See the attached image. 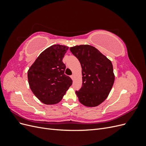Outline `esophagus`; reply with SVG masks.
Instances as JSON below:
<instances>
[{"label": "esophagus", "mask_w": 146, "mask_h": 146, "mask_svg": "<svg viewBox=\"0 0 146 146\" xmlns=\"http://www.w3.org/2000/svg\"><path fill=\"white\" fill-rule=\"evenodd\" d=\"M74 75L73 74V75H72V76H70V78H71L72 79V80H74Z\"/></svg>", "instance_id": "34e87169"}]
</instances>
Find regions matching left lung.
<instances>
[{"label": "left lung", "instance_id": "left-lung-1", "mask_svg": "<svg viewBox=\"0 0 146 146\" xmlns=\"http://www.w3.org/2000/svg\"><path fill=\"white\" fill-rule=\"evenodd\" d=\"M70 50L80 61L82 69V85L76 91L78 100L87 107H96L107 99L113 85L111 61L90 45L76 46Z\"/></svg>", "mask_w": 146, "mask_h": 146}]
</instances>
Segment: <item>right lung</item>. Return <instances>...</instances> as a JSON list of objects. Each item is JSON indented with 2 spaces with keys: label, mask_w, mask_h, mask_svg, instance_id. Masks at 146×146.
Masks as SVG:
<instances>
[{
  "label": "right lung",
  "mask_w": 146,
  "mask_h": 146,
  "mask_svg": "<svg viewBox=\"0 0 146 146\" xmlns=\"http://www.w3.org/2000/svg\"><path fill=\"white\" fill-rule=\"evenodd\" d=\"M68 47L53 45L41 54L28 70L31 90L42 103L54 105L62 99L72 80L64 74L63 58Z\"/></svg>",
  "instance_id": "add662e5"
}]
</instances>
